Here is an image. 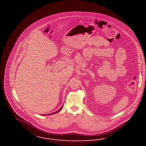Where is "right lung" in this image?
Wrapping results in <instances>:
<instances>
[{
  "mask_svg": "<svg viewBox=\"0 0 146 146\" xmlns=\"http://www.w3.org/2000/svg\"><path fill=\"white\" fill-rule=\"evenodd\" d=\"M63 106H62L58 111H56V112H53V113H49V114H48V115H52V114H54V113H57L58 112H59L60 111H61V109L62 108Z\"/></svg>",
  "mask_w": 146,
  "mask_h": 146,
  "instance_id": "add662e5",
  "label": "right lung"
}]
</instances>
